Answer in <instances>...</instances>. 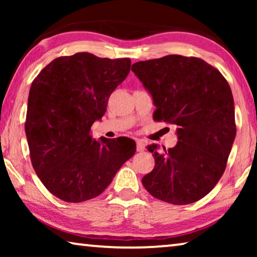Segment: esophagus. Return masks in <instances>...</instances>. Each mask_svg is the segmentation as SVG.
<instances>
[{"label":"esophagus","mask_w":257,"mask_h":257,"mask_svg":"<svg viewBox=\"0 0 257 257\" xmlns=\"http://www.w3.org/2000/svg\"><path fill=\"white\" fill-rule=\"evenodd\" d=\"M136 150L137 152H143L145 150V145H144V142L143 141H137L136 142Z\"/></svg>","instance_id":"34e87169"}]
</instances>
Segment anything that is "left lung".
Instances as JSON below:
<instances>
[{
    "label": "left lung",
    "mask_w": 257,
    "mask_h": 257,
    "mask_svg": "<svg viewBox=\"0 0 257 257\" xmlns=\"http://www.w3.org/2000/svg\"><path fill=\"white\" fill-rule=\"evenodd\" d=\"M132 70L153 97L155 121L178 125V143L158 152L142 182L160 201L186 205L214 188L236 137L231 89L221 72L194 56L167 55L139 61Z\"/></svg>",
    "instance_id": "1"
}]
</instances>
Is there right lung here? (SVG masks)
<instances>
[{
    "label": "right lung",
    "mask_w": 257,
    "mask_h": 257,
    "mask_svg": "<svg viewBox=\"0 0 257 257\" xmlns=\"http://www.w3.org/2000/svg\"><path fill=\"white\" fill-rule=\"evenodd\" d=\"M130 66L128 58L81 52L54 59L33 81L25 122L30 160L43 185L64 202L101 195L136 152L133 139L96 142L90 135Z\"/></svg>",
    "instance_id": "obj_1"
}]
</instances>
